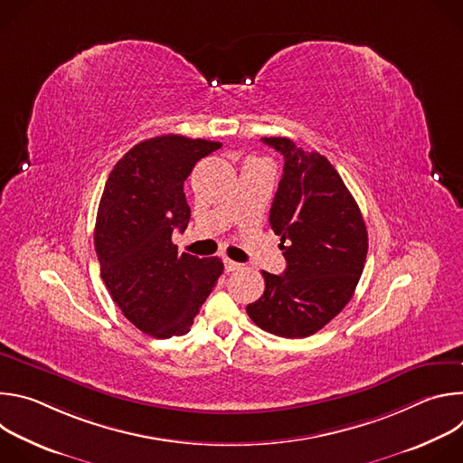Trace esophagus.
I'll return each instance as SVG.
<instances>
[{"label": "esophagus", "mask_w": 463, "mask_h": 463, "mask_svg": "<svg viewBox=\"0 0 463 463\" xmlns=\"http://www.w3.org/2000/svg\"><path fill=\"white\" fill-rule=\"evenodd\" d=\"M223 263H225V271L227 273H232V271H238V269H241V263H238V261H234V260H231V258H223Z\"/></svg>", "instance_id": "obj_1"}]
</instances>
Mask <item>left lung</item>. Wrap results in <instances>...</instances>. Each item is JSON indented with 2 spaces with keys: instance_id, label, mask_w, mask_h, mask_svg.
<instances>
[{
  "instance_id": "8db88e82",
  "label": "left lung",
  "mask_w": 463,
  "mask_h": 463,
  "mask_svg": "<svg viewBox=\"0 0 463 463\" xmlns=\"http://www.w3.org/2000/svg\"><path fill=\"white\" fill-rule=\"evenodd\" d=\"M261 141L284 156L269 223L280 236L286 271H261L266 291L247 306V313L279 337H309L354 297L368 232L354 195L324 156L304 152L286 137Z\"/></svg>"
}]
</instances>
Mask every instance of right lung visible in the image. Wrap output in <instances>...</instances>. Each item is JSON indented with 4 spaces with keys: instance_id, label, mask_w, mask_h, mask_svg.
I'll return each instance as SVG.
<instances>
[{
    "instance_id": "1",
    "label": "right lung",
    "mask_w": 463,
    "mask_h": 463,
    "mask_svg": "<svg viewBox=\"0 0 463 463\" xmlns=\"http://www.w3.org/2000/svg\"><path fill=\"white\" fill-rule=\"evenodd\" d=\"M218 148L205 139L154 137L131 148L104 186L95 225L100 279L122 315L154 339L188 334L223 273L218 256L179 252L172 241L190 220L183 183Z\"/></svg>"
}]
</instances>
